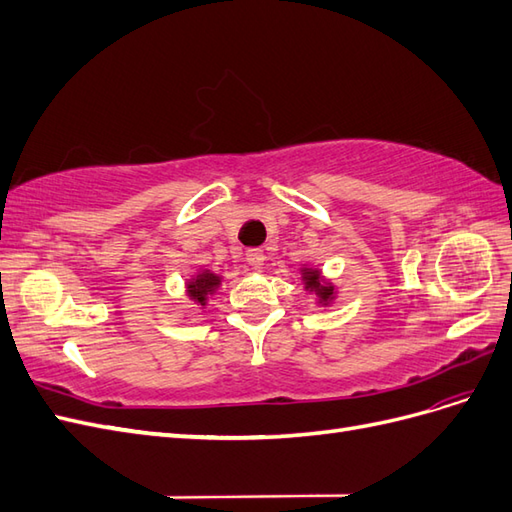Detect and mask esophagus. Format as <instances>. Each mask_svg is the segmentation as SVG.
<instances>
[{"instance_id":"34e87169","label":"esophagus","mask_w":512,"mask_h":512,"mask_svg":"<svg viewBox=\"0 0 512 512\" xmlns=\"http://www.w3.org/2000/svg\"><path fill=\"white\" fill-rule=\"evenodd\" d=\"M247 265H250L252 269H262V265H265V252L258 250V247H252V250H247Z\"/></svg>"}]
</instances>
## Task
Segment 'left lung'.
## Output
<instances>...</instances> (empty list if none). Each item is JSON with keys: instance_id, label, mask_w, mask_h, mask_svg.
<instances>
[{"instance_id": "obj_1", "label": "left lung", "mask_w": 512, "mask_h": 512, "mask_svg": "<svg viewBox=\"0 0 512 512\" xmlns=\"http://www.w3.org/2000/svg\"><path fill=\"white\" fill-rule=\"evenodd\" d=\"M299 271H301V284H303L305 292L314 294L316 303L320 307H329L337 299L339 288L322 275L320 267H316V265H303Z\"/></svg>"}]
</instances>
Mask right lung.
Returning a JSON list of instances; mask_svg holds the SVG:
<instances>
[{"mask_svg":"<svg viewBox=\"0 0 512 512\" xmlns=\"http://www.w3.org/2000/svg\"><path fill=\"white\" fill-rule=\"evenodd\" d=\"M222 280H224L222 273H213V271H209L205 267L198 269L183 284L185 297H188L190 301H194V305L205 309L207 303H209V297H213V294L220 290Z\"/></svg>","mask_w":512,"mask_h":512,"instance_id":"obj_1","label":"right lung"}]
</instances>
